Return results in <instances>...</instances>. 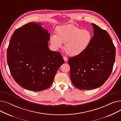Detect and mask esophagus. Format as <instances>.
<instances>
[{"label":"esophagus","instance_id":"esophagus-1","mask_svg":"<svg viewBox=\"0 0 121 121\" xmlns=\"http://www.w3.org/2000/svg\"><path fill=\"white\" fill-rule=\"evenodd\" d=\"M63 59H64L65 62H67V61H68V58H67V57H66V56H64V57H63Z\"/></svg>","mask_w":121,"mask_h":121}]
</instances>
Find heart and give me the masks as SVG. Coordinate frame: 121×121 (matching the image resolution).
Here are the masks:
<instances>
[{"mask_svg":"<svg viewBox=\"0 0 121 121\" xmlns=\"http://www.w3.org/2000/svg\"><path fill=\"white\" fill-rule=\"evenodd\" d=\"M92 39V34L90 30L69 24L57 28L56 35L50 37V41L56 49L62 47V43H64L66 53L74 56L83 52L89 46Z\"/></svg>","mask_w":121,"mask_h":121,"instance_id":"1","label":"heart"}]
</instances>
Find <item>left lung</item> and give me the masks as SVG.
<instances>
[{
  "instance_id": "obj_1",
  "label": "left lung",
  "mask_w": 121,
  "mask_h": 121,
  "mask_svg": "<svg viewBox=\"0 0 121 121\" xmlns=\"http://www.w3.org/2000/svg\"><path fill=\"white\" fill-rule=\"evenodd\" d=\"M92 24L94 35L89 46L68 60L72 83L80 90L102 86L110 77L115 60L116 48L110 35L96 24Z\"/></svg>"
}]
</instances>
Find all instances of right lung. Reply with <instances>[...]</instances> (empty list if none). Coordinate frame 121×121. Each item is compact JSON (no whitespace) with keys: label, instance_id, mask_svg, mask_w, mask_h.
Segmentation results:
<instances>
[{"label":"right lung","instance_id":"right-lung-1","mask_svg":"<svg viewBox=\"0 0 121 121\" xmlns=\"http://www.w3.org/2000/svg\"><path fill=\"white\" fill-rule=\"evenodd\" d=\"M40 24L29 22L17 29L7 52L12 77L19 85L33 91L46 90L52 85L64 63L60 53L48 48L50 34Z\"/></svg>","mask_w":121,"mask_h":121}]
</instances>
